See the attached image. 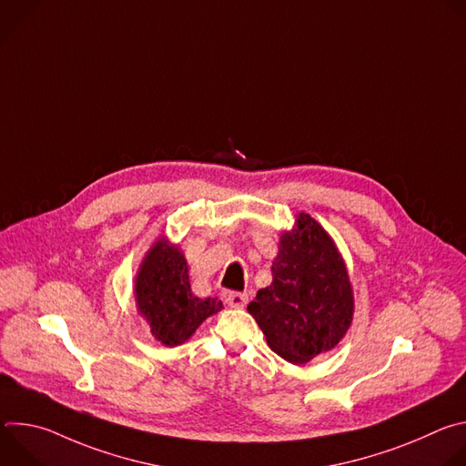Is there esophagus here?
Instances as JSON below:
<instances>
[{
    "label": "esophagus",
    "instance_id": "34e87169",
    "mask_svg": "<svg viewBox=\"0 0 466 466\" xmlns=\"http://www.w3.org/2000/svg\"><path fill=\"white\" fill-rule=\"evenodd\" d=\"M223 300L230 308H245L248 302V297H247V293H239V291H225Z\"/></svg>",
    "mask_w": 466,
    "mask_h": 466
}]
</instances>
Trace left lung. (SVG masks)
<instances>
[{
	"label": "left lung",
	"instance_id": "left-lung-1",
	"mask_svg": "<svg viewBox=\"0 0 466 466\" xmlns=\"http://www.w3.org/2000/svg\"><path fill=\"white\" fill-rule=\"evenodd\" d=\"M273 282L247 306L280 358L304 365L334 349L354 315V295L334 239L308 214L284 232L273 261Z\"/></svg>",
	"mask_w": 466,
	"mask_h": 466
}]
</instances>
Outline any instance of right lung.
Wrapping results in <instances>:
<instances>
[{
  "label": "right lung",
  "mask_w": 466,
  "mask_h": 466,
  "mask_svg": "<svg viewBox=\"0 0 466 466\" xmlns=\"http://www.w3.org/2000/svg\"><path fill=\"white\" fill-rule=\"evenodd\" d=\"M137 306L151 334L166 347L187 341L205 319L223 309L218 297L198 299L191 293L187 261L166 238L146 254L135 282Z\"/></svg>",
  "instance_id": "1"
}]
</instances>
